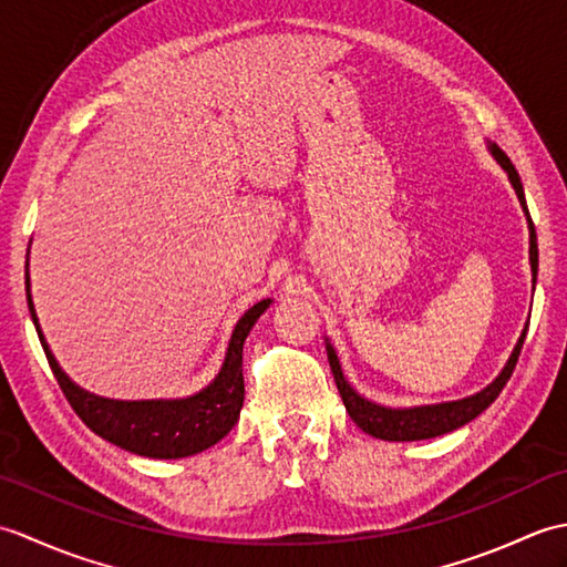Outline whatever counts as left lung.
Masks as SVG:
<instances>
[{
    "mask_svg": "<svg viewBox=\"0 0 567 567\" xmlns=\"http://www.w3.org/2000/svg\"><path fill=\"white\" fill-rule=\"evenodd\" d=\"M492 155H495L499 165L504 167V171H507L509 183L516 189V197H519L524 212L528 214L519 173H516V167L507 158V153H504L499 146H492ZM528 231H532V248H528V252H532V270H534V282H536L538 246H536V228H534L532 219H528ZM526 329L522 333L519 343H516V348H514L509 363L504 365L502 375L495 382H492L489 388H485L483 392H477L475 396H467V400L449 402V404H433V406L384 409V406L372 404V402L363 400V396H360L358 392H353L351 384L346 382L341 365H339V358H336V351L331 346H327V353H329V365H331V372H333L336 388H339L341 400L346 404V412L351 414V419L355 421L360 429L370 433V436L382 439V441H421V439L443 436V433L465 426L467 421H473L477 414H483L485 409L497 400L499 392L504 390V384H507L509 378H512V372L516 368V360H519L522 346H524V339H526Z\"/></svg>",
    "mask_w": 567,
    "mask_h": 567,
    "instance_id": "obj_1",
    "label": "left lung"
}]
</instances>
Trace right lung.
I'll return each instance as SVG.
<instances>
[{
    "label": "right lung",
    "mask_w": 567,
    "mask_h": 567,
    "mask_svg": "<svg viewBox=\"0 0 567 567\" xmlns=\"http://www.w3.org/2000/svg\"><path fill=\"white\" fill-rule=\"evenodd\" d=\"M29 292V272H27ZM270 299H262L250 307L236 323L231 343H228L221 372L207 390L189 396V400L175 402H114L100 400V396L82 392L75 388L65 372L58 368L55 358L48 351L43 333L35 321L33 302L29 295V311L39 331L41 346L51 365L53 375L63 390L65 400L75 409V414L87 424L97 436L110 441L118 449L146 457H187L209 449L221 441L228 431L236 426L244 406V341L252 323L268 309Z\"/></svg>",
    "instance_id": "add662e5"
}]
</instances>
